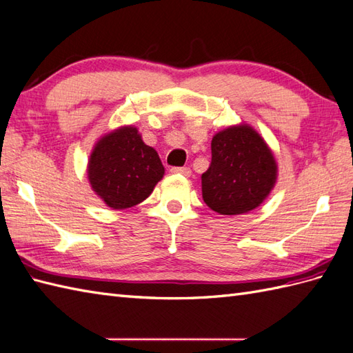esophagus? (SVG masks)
<instances>
[{"instance_id":"1","label":"esophagus","mask_w":353,"mask_h":353,"mask_svg":"<svg viewBox=\"0 0 353 353\" xmlns=\"http://www.w3.org/2000/svg\"><path fill=\"white\" fill-rule=\"evenodd\" d=\"M171 173L182 174L185 177H190L191 176V168H188V167H174V168H171Z\"/></svg>"}]
</instances>
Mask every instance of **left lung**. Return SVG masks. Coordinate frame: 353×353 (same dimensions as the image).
<instances>
[{"label":"left lung","instance_id":"obj_1","mask_svg":"<svg viewBox=\"0 0 353 353\" xmlns=\"http://www.w3.org/2000/svg\"><path fill=\"white\" fill-rule=\"evenodd\" d=\"M212 162L201 174L203 200L219 215H242L259 208L278 177L272 150L256 129L241 123L212 138Z\"/></svg>","mask_w":353,"mask_h":353}]
</instances>
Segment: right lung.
Instances as JSON below:
<instances>
[{
  "label": "right lung",
  "instance_id": "1",
  "mask_svg": "<svg viewBox=\"0 0 353 353\" xmlns=\"http://www.w3.org/2000/svg\"><path fill=\"white\" fill-rule=\"evenodd\" d=\"M163 173L158 152L143 141L132 125L102 135L87 163L90 186L114 210L134 208L144 201Z\"/></svg>",
  "mask_w": 353,
  "mask_h": 353
}]
</instances>
